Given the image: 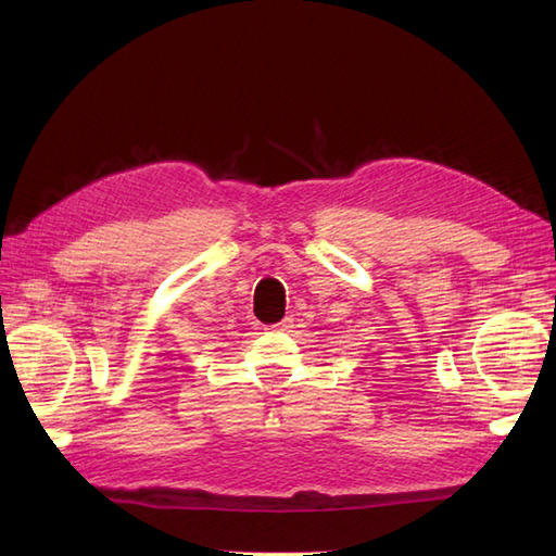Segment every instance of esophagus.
I'll list each match as a JSON object with an SVG mask.
<instances>
[{
    "instance_id": "esophagus-1",
    "label": "esophagus",
    "mask_w": 556,
    "mask_h": 556,
    "mask_svg": "<svg viewBox=\"0 0 556 556\" xmlns=\"http://www.w3.org/2000/svg\"><path fill=\"white\" fill-rule=\"evenodd\" d=\"M292 327H294V319L292 317H285V319H280V323L271 325L268 329H271V331H292Z\"/></svg>"
}]
</instances>
